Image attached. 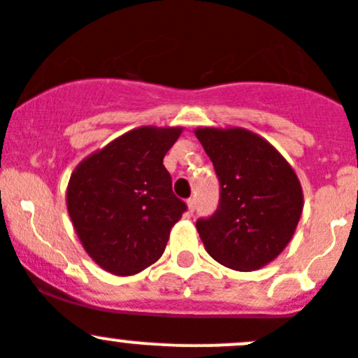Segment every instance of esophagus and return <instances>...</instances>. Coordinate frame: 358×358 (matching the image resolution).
Wrapping results in <instances>:
<instances>
[{"mask_svg": "<svg viewBox=\"0 0 358 358\" xmlns=\"http://www.w3.org/2000/svg\"><path fill=\"white\" fill-rule=\"evenodd\" d=\"M194 210H196V199L194 198L187 199V213H189V215H192V213H194Z\"/></svg>", "mask_w": 358, "mask_h": 358, "instance_id": "obj_1", "label": "esophagus"}]
</instances>
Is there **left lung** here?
<instances>
[{
	"mask_svg": "<svg viewBox=\"0 0 358 358\" xmlns=\"http://www.w3.org/2000/svg\"><path fill=\"white\" fill-rule=\"evenodd\" d=\"M194 134L220 182L217 212L196 222L206 252L238 272L268 265L292 242L302 215L295 169L266 139L242 127H199Z\"/></svg>",
	"mask_w": 358,
	"mask_h": 358,
	"instance_id": "obj_1",
	"label": "left lung"
}]
</instances>
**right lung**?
I'll use <instances>...</instances> for the list:
<instances>
[{
  "mask_svg": "<svg viewBox=\"0 0 358 358\" xmlns=\"http://www.w3.org/2000/svg\"><path fill=\"white\" fill-rule=\"evenodd\" d=\"M182 127H138L83 159L66 185V210L90 258L134 275L162 256L187 206L164 168Z\"/></svg>",
  "mask_w": 358,
  "mask_h": 358,
  "instance_id": "1",
  "label": "right lung"
}]
</instances>
